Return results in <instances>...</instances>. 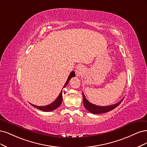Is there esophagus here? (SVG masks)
<instances>
[{
	"instance_id": "obj_1",
	"label": "esophagus",
	"mask_w": 147,
	"mask_h": 147,
	"mask_svg": "<svg viewBox=\"0 0 147 147\" xmlns=\"http://www.w3.org/2000/svg\"><path fill=\"white\" fill-rule=\"evenodd\" d=\"M85 72V68L84 66L82 65H79L78 68L76 69L75 70V73L76 74L77 76H82Z\"/></svg>"
}]
</instances>
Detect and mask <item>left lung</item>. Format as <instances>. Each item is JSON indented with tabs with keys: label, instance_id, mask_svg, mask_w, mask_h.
<instances>
[{
	"label": "left lung",
	"instance_id": "left-lung-1",
	"mask_svg": "<svg viewBox=\"0 0 147 147\" xmlns=\"http://www.w3.org/2000/svg\"><path fill=\"white\" fill-rule=\"evenodd\" d=\"M82 94H83L82 95L83 102H84V106L85 108H86V109L88 111L90 112H91L92 113H95V114H98V113H105L109 111H111L113 110V109L117 107L123 101V99H122L120 102L114 104V105H113L107 106H99L94 105L93 104L90 102L86 98V97H85L84 93H82Z\"/></svg>",
	"mask_w": 147,
	"mask_h": 147
}]
</instances>
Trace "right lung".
<instances>
[{"label":"right lung","instance_id":"add662e5","mask_svg":"<svg viewBox=\"0 0 147 147\" xmlns=\"http://www.w3.org/2000/svg\"><path fill=\"white\" fill-rule=\"evenodd\" d=\"M74 76H75V73H74V71H72L71 73L69 74V76L68 78V79L67 80V82H66L65 84L64 85L63 88H65L66 86H67V84H68L69 80L71 79V78H72L73 77H74ZM62 98H63V97H62V90H61V91L60 93L59 94V95L57 97V98L53 102H52L51 104H50V105H49L48 106H37L32 105V104H31V103H30V105L32 106H34V107H36V109H38L41 110L42 111L50 112V111H53L55 110V109L59 107L61 105V102H62Z\"/></svg>","mask_w":147,"mask_h":147}]
</instances>
